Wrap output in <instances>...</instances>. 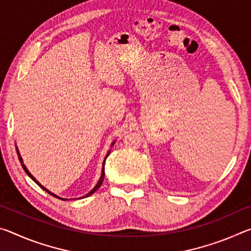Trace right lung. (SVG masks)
Segmentation results:
<instances>
[{
  "mask_svg": "<svg viewBox=\"0 0 251 251\" xmlns=\"http://www.w3.org/2000/svg\"><path fill=\"white\" fill-rule=\"evenodd\" d=\"M18 155H19V158H20V161H21V164H22V166H23V168H24V171H25V173H26V174H27V175H28L29 177H31V178H32V179H33L34 181H35V182H36V184H37V185H39V186L41 187V188H42V189H44V190H45V192H48V193H49L50 195H52V196H54V197H56V198H59V197H57V196H56V195H54L53 193H50V190H48V189H46V188H44V187H43V186H42V185L40 184V182H39V181H37V180L35 179V178H34V177H33V176L31 175V173H29V172L27 171V168H26V167H25V165L23 164L22 157H21V156H20V152H19V151H18ZM108 155H109V152H108V154H107V156H108ZM107 156H106V157H107ZM105 159H106V158H105ZM104 163H105V161H104ZM104 177H105V172H104V166H103V172H101V177H100V181H99V182H97V185H96V186L94 187V188H93V190H91V192H90V193H88V194L86 195V197H87V196H91V195H92V194H94V193L96 192V190L100 188V185H101V184H103ZM59 199H62V198H59Z\"/></svg>",
  "mask_w": 251,
  "mask_h": 251,
  "instance_id": "1",
  "label": "right lung"
}]
</instances>
